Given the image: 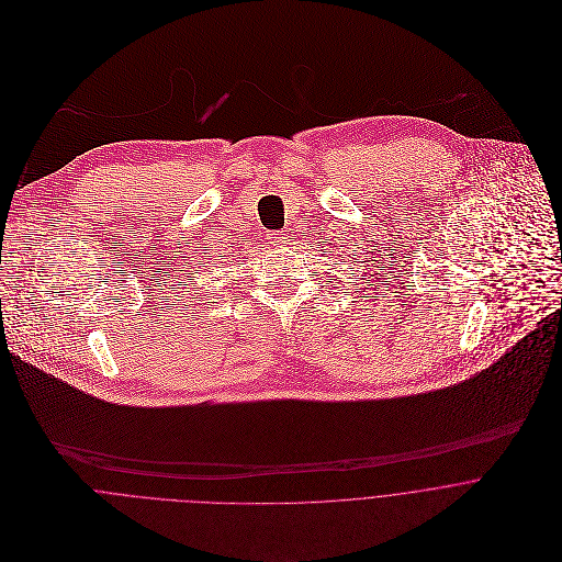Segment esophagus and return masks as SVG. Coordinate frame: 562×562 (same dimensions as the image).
Listing matches in <instances>:
<instances>
[{
    "mask_svg": "<svg viewBox=\"0 0 562 562\" xmlns=\"http://www.w3.org/2000/svg\"><path fill=\"white\" fill-rule=\"evenodd\" d=\"M272 244L277 246V248H283L288 241H285V235H277V237H272Z\"/></svg>",
    "mask_w": 562,
    "mask_h": 562,
    "instance_id": "1",
    "label": "esophagus"
}]
</instances>
